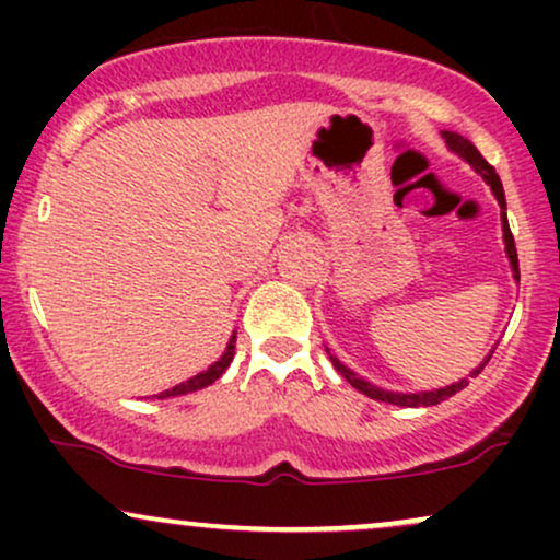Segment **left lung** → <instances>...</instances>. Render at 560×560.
Returning <instances> with one entry per match:
<instances>
[{"label": "left lung", "mask_w": 560, "mask_h": 560, "mask_svg": "<svg viewBox=\"0 0 560 560\" xmlns=\"http://www.w3.org/2000/svg\"><path fill=\"white\" fill-rule=\"evenodd\" d=\"M442 139H445V144L450 147V150L455 152V155L464 158L466 163L471 165V168L477 171L479 176L485 178L487 184H490V189H492L494 199H498V205H500V208H503V240H505V253H508V260H511L513 279L518 281V255H516V242H513L511 226H508V218H505V191H503V184H500V176H498V173H494L492 165L487 163L485 158H481V152L477 150V147H474L471 141H468V139L460 137V133H455V131H442ZM326 352H329V350H326ZM492 352H494V350H492ZM492 352H490V355L485 358V361H481V363L477 365V369L471 371V374H468V378H477V376L481 374V369H485V365L490 363ZM329 358H331L334 369H337L339 374H342V376L347 378V382H350L352 387H355L358 392H363L365 397H371V400H378V402L400 405V408H421V405H423V408H427V405H436V402L447 400V397H453L455 392H460L464 387H468V378H460V382L450 384V387L432 389V392H389V389L374 387V384H371V382H365V378L358 376L355 371H350V369H347L345 363H339V358H334L331 352H329Z\"/></svg>", "instance_id": "1"}]
</instances>
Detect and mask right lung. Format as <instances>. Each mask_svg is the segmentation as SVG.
<instances>
[{
    "mask_svg": "<svg viewBox=\"0 0 560 560\" xmlns=\"http://www.w3.org/2000/svg\"><path fill=\"white\" fill-rule=\"evenodd\" d=\"M234 347H236V334H231V339H229V345H226V352H223L221 358H218V361L210 365L208 371H202V374H197V376H191L189 382H182V384H176V387L173 389H165V392H160V400H163V397H176V395H189V392H197V389H202V387H208V384H213L215 378H221V374L223 371L229 369V363L234 361Z\"/></svg>",
    "mask_w": 560,
    "mask_h": 560,
    "instance_id": "right-lung-1",
    "label": "right lung"
}]
</instances>
